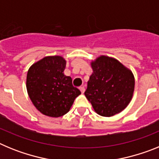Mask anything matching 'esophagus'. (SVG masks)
<instances>
[{
    "label": "esophagus",
    "mask_w": 159,
    "mask_h": 159,
    "mask_svg": "<svg viewBox=\"0 0 159 159\" xmlns=\"http://www.w3.org/2000/svg\"><path fill=\"white\" fill-rule=\"evenodd\" d=\"M80 90L82 93H84V92H85V88H84V87H80Z\"/></svg>",
    "instance_id": "34e87169"
}]
</instances>
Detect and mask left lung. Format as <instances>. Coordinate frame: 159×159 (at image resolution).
Returning a JSON list of instances; mask_svg holds the SVG:
<instances>
[{"instance_id":"1","label":"left lung","mask_w":159,"mask_h":159,"mask_svg":"<svg viewBox=\"0 0 159 159\" xmlns=\"http://www.w3.org/2000/svg\"><path fill=\"white\" fill-rule=\"evenodd\" d=\"M93 73L84 95L97 114L110 117L126 108L134 89L131 71L118 60L102 57L92 63Z\"/></svg>"}]
</instances>
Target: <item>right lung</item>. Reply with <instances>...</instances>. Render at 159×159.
I'll use <instances>...</instances> for the list:
<instances>
[{"label":"right lung","mask_w":159,"mask_h":159,"mask_svg":"<svg viewBox=\"0 0 159 159\" xmlns=\"http://www.w3.org/2000/svg\"><path fill=\"white\" fill-rule=\"evenodd\" d=\"M66 61L59 56L47 57L32 64L27 74L26 87L36 109L50 117H60L70 110L81 92L64 75Z\"/></svg>","instance_id":"right-lung-1"}]
</instances>
